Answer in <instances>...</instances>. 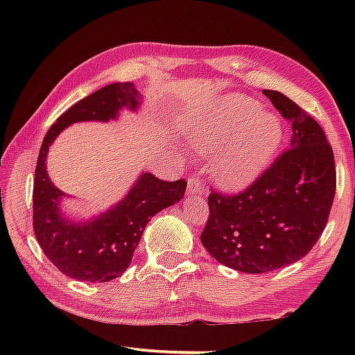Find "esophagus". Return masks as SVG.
<instances>
[{
    "label": "esophagus",
    "mask_w": 355,
    "mask_h": 355,
    "mask_svg": "<svg viewBox=\"0 0 355 355\" xmlns=\"http://www.w3.org/2000/svg\"><path fill=\"white\" fill-rule=\"evenodd\" d=\"M188 194H203V186L199 178L191 177L188 180Z\"/></svg>",
    "instance_id": "esophagus-1"
}]
</instances>
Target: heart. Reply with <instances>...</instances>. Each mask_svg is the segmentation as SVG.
<instances>
[{
  "instance_id": "b5f03b06",
  "label": "heart",
  "mask_w": 355,
  "mask_h": 355,
  "mask_svg": "<svg viewBox=\"0 0 355 355\" xmlns=\"http://www.w3.org/2000/svg\"><path fill=\"white\" fill-rule=\"evenodd\" d=\"M255 100L230 97L196 120L189 142L213 158V175L225 191H243L258 180L277 155L284 127L277 116L260 112Z\"/></svg>"
}]
</instances>
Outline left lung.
<instances>
[{
    "label": "left lung",
    "instance_id": "obj_1",
    "mask_svg": "<svg viewBox=\"0 0 355 355\" xmlns=\"http://www.w3.org/2000/svg\"><path fill=\"white\" fill-rule=\"evenodd\" d=\"M263 94L291 122V148L241 194L213 191L200 235L214 260L248 274L307 255L326 228L336 186L334 152L320 123L282 92Z\"/></svg>",
    "mask_w": 355,
    "mask_h": 355
}]
</instances>
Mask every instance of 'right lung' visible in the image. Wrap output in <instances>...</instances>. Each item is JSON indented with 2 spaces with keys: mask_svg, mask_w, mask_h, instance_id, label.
<instances>
[{
  "mask_svg": "<svg viewBox=\"0 0 355 355\" xmlns=\"http://www.w3.org/2000/svg\"><path fill=\"white\" fill-rule=\"evenodd\" d=\"M142 95L133 83H114L69 107L51 125L42 142L33 191V227L48 260L67 277L101 284L122 275L130 266L144 228L161 209L183 199L184 180L163 182L144 172L128 194L89 220L65 216V196L46 172V155L59 133L76 122H110L122 110L137 111Z\"/></svg>",
  "mask_w": 355,
  "mask_h": 355,
  "instance_id": "1",
  "label": "right lung"
}]
</instances>
